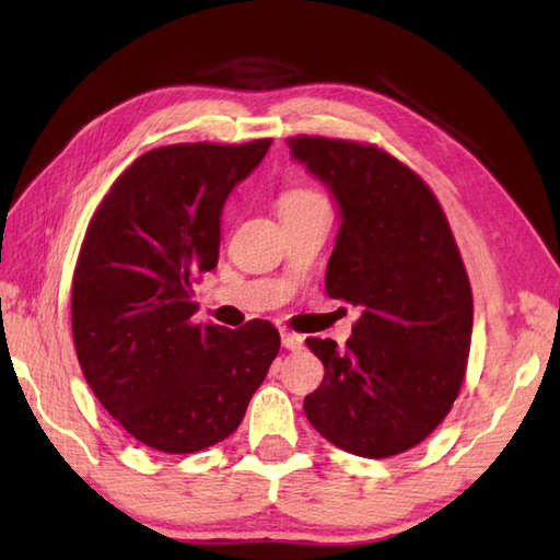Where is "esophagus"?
Returning a JSON list of instances; mask_svg holds the SVG:
<instances>
[{
  "label": "esophagus",
  "mask_w": 560,
  "mask_h": 560,
  "mask_svg": "<svg viewBox=\"0 0 560 560\" xmlns=\"http://www.w3.org/2000/svg\"><path fill=\"white\" fill-rule=\"evenodd\" d=\"M281 343H283V349L299 351L303 347V337L293 335V331H281Z\"/></svg>",
  "instance_id": "obj_1"
}]
</instances>
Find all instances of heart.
Returning a JSON list of instances; mask_svg holds the SVG:
<instances>
[{"mask_svg": "<svg viewBox=\"0 0 560 560\" xmlns=\"http://www.w3.org/2000/svg\"><path fill=\"white\" fill-rule=\"evenodd\" d=\"M317 205H327L323 195H317L315 189H307V187H295V189H289V192L281 195L279 213L311 209V207H317Z\"/></svg>", "mask_w": 560, "mask_h": 560, "instance_id": "heart-1", "label": "heart"}]
</instances>
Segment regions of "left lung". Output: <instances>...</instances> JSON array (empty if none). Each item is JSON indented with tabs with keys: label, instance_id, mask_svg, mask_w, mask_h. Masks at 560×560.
<instances>
[{
	"label": "left lung",
	"instance_id": "left-lung-1",
	"mask_svg": "<svg viewBox=\"0 0 560 560\" xmlns=\"http://www.w3.org/2000/svg\"><path fill=\"white\" fill-rule=\"evenodd\" d=\"M289 149L339 209L329 299L361 307L347 349L305 339L327 371L305 416L353 455H399L445 419L467 371L474 303L457 243L428 185L389 153L325 137Z\"/></svg>",
	"mask_w": 560,
	"mask_h": 560
}]
</instances>
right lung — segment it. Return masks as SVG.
Segmentation results:
<instances>
[{"mask_svg": "<svg viewBox=\"0 0 560 560\" xmlns=\"http://www.w3.org/2000/svg\"><path fill=\"white\" fill-rule=\"evenodd\" d=\"M271 147L175 144L139 156L93 213L71 331L93 395L153 450L187 455L241 425L281 339L267 319L195 325L192 281L217 269L221 213Z\"/></svg>", "mask_w": 560, "mask_h": 560, "instance_id": "right-lung-1", "label": "right lung"}]
</instances>
